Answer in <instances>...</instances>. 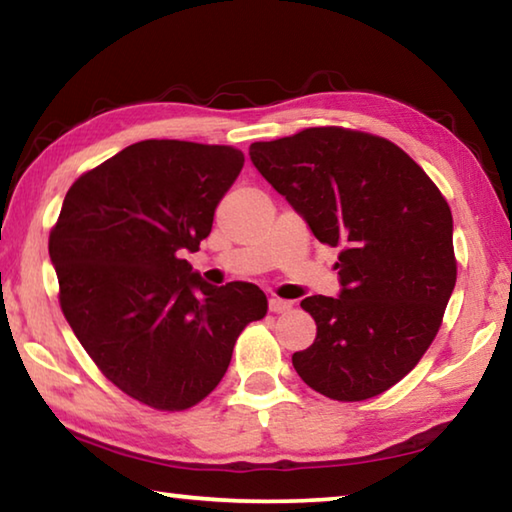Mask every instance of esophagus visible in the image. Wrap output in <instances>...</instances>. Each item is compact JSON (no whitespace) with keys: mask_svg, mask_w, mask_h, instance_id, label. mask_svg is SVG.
<instances>
[{"mask_svg":"<svg viewBox=\"0 0 512 512\" xmlns=\"http://www.w3.org/2000/svg\"><path fill=\"white\" fill-rule=\"evenodd\" d=\"M291 307H293L291 300H282V298L268 300V309H271L273 314H284V311H289Z\"/></svg>","mask_w":512,"mask_h":512,"instance_id":"esophagus-1","label":"esophagus"}]
</instances>
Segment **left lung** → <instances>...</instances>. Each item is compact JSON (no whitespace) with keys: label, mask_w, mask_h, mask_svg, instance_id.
Segmentation results:
<instances>
[{"label":"left lung","mask_w":512,"mask_h":512,"mask_svg":"<svg viewBox=\"0 0 512 512\" xmlns=\"http://www.w3.org/2000/svg\"><path fill=\"white\" fill-rule=\"evenodd\" d=\"M248 155L318 241L343 246L339 296L300 302L316 339L293 368L339 402L388 391L427 352L456 284L443 194L400 146L336 126L255 142Z\"/></svg>","instance_id":"1"}]
</instances>
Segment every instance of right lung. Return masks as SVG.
<instances>
[{"label":"right lung","instance_id":"1","mask_svg":"<svg viewBox=\"0 0 512 512\" xmlns=\"http://www.w3.org/2000/svg\"><path fill=\"white\" fill-rule=\"evenodd\" d=\"M241 167L232 146L137 142L69 187L51 230L69 327L112 384L153 409L210 395L241 329L266 316L255 284L214 287L183 259Z\"/></svg>","mask_w":512,"mask_h":512}]
</instances>
